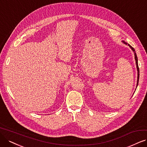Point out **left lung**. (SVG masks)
<instances>
[{
  "label": "left lung",
  "mask_w": 147,
  "mask_h": 147,
  "mask_svg": "<svg viewBox=\"0 0 147 147\" xmlns=\"http://www.w3.org/2000/svg\"><path fill=\"white\" fill-rule=\"evenodd\" d=\"M123 42L124 43H125V44L127 45V43L126 42H125L124 41H123ZM128 46L131 48V50L133 51L134 53V56H135V60H136V66H137V69H138V83H137V85H138V82H139V66H138V57H137V55H136V51H135V50L134 49V48H133L131 45L128 44Z\"/></svg>",
  "instance_id": "1"
}]
</instances>
